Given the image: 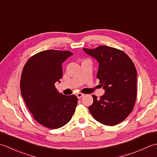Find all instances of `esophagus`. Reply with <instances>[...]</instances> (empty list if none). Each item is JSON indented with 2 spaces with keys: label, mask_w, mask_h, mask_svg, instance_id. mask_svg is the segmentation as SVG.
Here are the masks:
<instances>
[{
  "label": "esophagus",
  "mask_w": 157,
  "mask_h": 157,
  "mask_svg": "<svg viewBox=\"0 0 157 157\" xmlns=\"http://www.w3.org/2000/svg\"><path fill=\"white\" fill-rule=\"evenodd\" d=\"M84 94L81 93L77 94V97H78V99H81V98H82V97H84Z\"/></svg>",
  "instance_id": "34e87169"
}]
</instances>
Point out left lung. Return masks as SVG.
Wrapping results in <instances>:
<instances>
[{
	"label": "left lung",
	"instance_id": "1",
	"mask_svg": "<svg viewBox=\"0 0 157 157\" xmlns=\"http://www.w3.org/2000/svg\"><path fill=\"white\" fill-rule=\"evenodd\" d=\"M84 51L99 64L97 78L105 93L100 99L93 95L88 109L100 123L114 126L121 123L133 111L137 98V70L123 51L105 45Z\"/></svg>",
	"mask_w": 157,
	"mask_h": 157
}]
</instances>
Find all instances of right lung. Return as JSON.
Here are the masks:
<instances>
[{
    "label": "right lung",
    "mask_w": 157,
    "mask_h": 157,
    "mask_svg": "<svg viewBox=\"0 0 157 157\" xmlns=\"http://www.w3.org/2000/svg\"><path fill=\"white\" fill-rule=\"evenodd\" d=\"M73 55L69 51L40 52L27 60L21 72L20 90L28 108L40 124L55 129L70 121L78 97L58 93L55 83L63 77L62 63Z\"/></svg>",
    "instance_id": "1"
}]
</instances>
